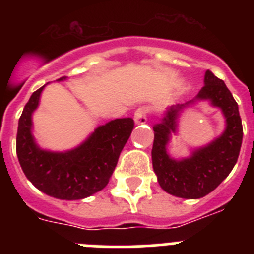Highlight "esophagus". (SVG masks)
<instances>
[{
    "instance_id": "34e87169",
    "label": "esophagus",
    "mask_w": 254,
    "mask_h": 254,
    "mask_svg": "<svg viewBox=\"0 0 254 254\" xmlns=\"http://www.w3.org/2000/svg\"><path fill=\"white\" fill-rule=\"evenodd\" d=\"M147 114H149V109L146 107H140L134 112V122L140 125V123H145L147 121Z\"/></svg>"
}]
</instances>
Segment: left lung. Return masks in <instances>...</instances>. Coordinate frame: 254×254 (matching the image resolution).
<instances>
[{"label":"left lung","mask_w":254,"mask_h":254,"mask_svg":"<svg viewBox=\"0 0 254 254\" xmlns=\"http://www.w3.org/2000/svg\"><path fill=\"white\" fill-rule=\"evenodd\" d=\"M197 99H210L215 107L223 109L226 118V129L207 147L194 151L190 158L177 161L167 154L170 132L176 131V120L179 109L190 104L170 108L163 122L154 127L152 167L158 176L160 187L165 192L182 198H201L215 190L232 172L241 151L243 140L239 109L232 93L223 80L206 71L205 86Z\"/></svg>","instance_id":"8db88e82"}]
</instances>
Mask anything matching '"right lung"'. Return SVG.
I'll return each instance as SVG.
<instances>
[{"mask_svg":"<svg viewBox=\"0 0 254 254\" xmlns=\"http://www.w3.org/2000/svg\"><path fill=\"white\" fill-rule=\"evenodd\" d=\"M43 87L31 94L19 120L16 154L22 172L48 196L60 199L91 196L108 185L134 121L118 118L100 126L81 146L71 151H44L35 145L31 134V113L38 107Z\"/></svg>","mask_w":254,"mask_h":254,"instance_id":"obj_1","label":"right lung"}]
</instances>
